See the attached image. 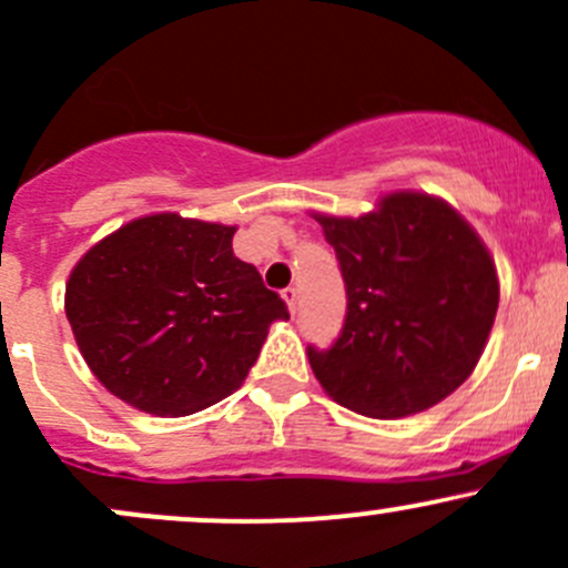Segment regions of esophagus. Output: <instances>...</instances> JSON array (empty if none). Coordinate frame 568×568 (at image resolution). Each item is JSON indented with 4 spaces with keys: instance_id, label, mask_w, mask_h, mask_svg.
<instances>
[{
    "instance_id": "esophagus-1",
    "label": "esophagus",
    "mask_w": 568,
    "mask_h": 568,
    "mask_svg": "<svg viewBox=\"0 0 568 568\" xmlns=\"http://www.w3.org/2000/svg\"><path fill=\"white\" fill-rule=\"evenodd\" d=\"M282 295H284V301H286V308H290V312L295 314V308H297V290H295V286H286Z\"/></svg>"
}]
</instances>
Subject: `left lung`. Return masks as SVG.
<instances>
[{
	"instance_id": "left-lung-1",
	"label": "left lung",
	"mask_w": 568,
	"mask_h": 568,
	"mask_svg": "<svg viewBox=\"0 0 568 568\" xmlns=\"http://www.w3.org/2000/svg\"><path fill=\"white\" fill-rule=\"evenodd\" d=\"M334 245L347 314L331 351L308 347L325 395L351 412L400 419L473 375L499 306L491 254L439 195L395 190L373 212H314Z\"/></svg>"
}]
</instances>
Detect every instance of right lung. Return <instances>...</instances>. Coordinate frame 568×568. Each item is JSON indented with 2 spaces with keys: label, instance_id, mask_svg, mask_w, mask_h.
<instances>
[{
  "label": "right lung",
  "instance_id": "obj_1",
  "mask_svg": "<svg viewBox=\"0 0 568 568\" xmlns=\"http://www.w3.org/2000/svg\"><path fill=\"white\" fill-rule=\"evenodd\" d=\"M237 226L179 212L134 217L65 282L82 358L118 400L187 417L240 389L273 320H290L260 271L237 260Z\"/></svg>",
  "mask_w": 568,
  "mask_h": 568
}]
</instances>
